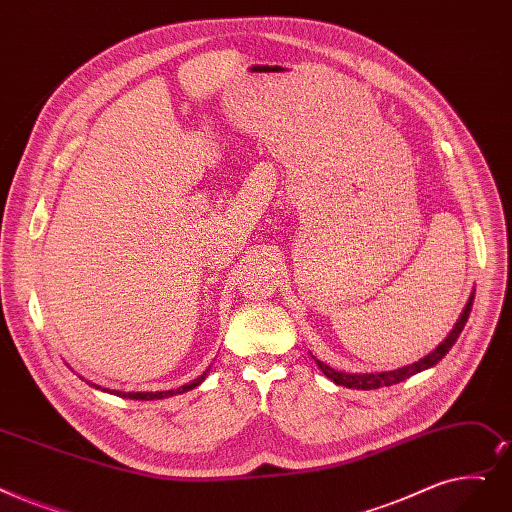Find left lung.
<instances>
[{
    "mask_svg": "<svg viewBox=\"0 0 512 512\" xmlns=\"http://www.w3.org/2000/svg\"><path fill=\"white\" fill-rule=\"evenodd\" d=\"M473 299H475V293H471L469 301H466L460 318L456 320L454 328L450 330V335H448L446 339H443L431 353H427L425 358H420V360L414 362V364L402 366V368H397V370L364 372V374H355V372H353V374H351V372H341V370L330 368V366H326L324 362H320V360H316V358H314V360H316L318 368L328 376V379H330L332 383L343 385V387H347V389H364V391H368V389H381V387H391V385H395V383H402V381L410 379V376H414V374H418V372H422V370L433 368V366L443 358V355H446V353L452 349V345H454L456 339L460 337V332H462L466 320H469L471 307H473Z\"/></svg>",
    "mask_w": 512,
    "mask_h": 512,
    "instance_id": "1",
    "label": "left lung"
}]
</instances>
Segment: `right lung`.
Wrapping results in <instances>:
<instances>
[{"label": "right lung", "mask_w": 512, "mask_h": 512, "mask_svg": "<svg viewBox=\"0 0 512 512\" xmlns=\"http://www.w3.org/2000/svg\"><path fill=\"white\" fill-rule=\"evenodd\" d=\"M207 374H209V368L201 376H198V379H194V381H190V383H186L182 387H177V389H169V391H115V389H102V387L92 385V383L90 385L100 389V391L113 393V395H119V397H125V399H144V402H148V399H163V397H171V395H177V393L192 391V389H196L198 385H201L207 379Z\"/></svg>", "instance_id": "obj_1"}]
</instances>
